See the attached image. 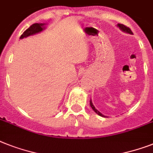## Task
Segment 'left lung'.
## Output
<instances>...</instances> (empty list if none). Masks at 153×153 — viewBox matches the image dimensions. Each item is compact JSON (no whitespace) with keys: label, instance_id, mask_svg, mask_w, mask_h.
Returning a JSON list of instances; mask_svg holds the SVG:
<instances>
[{"label":"left lung","instance_id":"obj_1","mask_svg":"<svg viewBox=\"0 0 153 153\" xmlns=\"http://www.w3.org/2000/svg\"><path fill=\"white\" fill-rule=\"evenodd\" d=\"M118 27H120V29H121L122 30H123V31L126 32V33H133V32L131 31V30H130L128 27H126V26H125V25L120 24V23H119V24H118ZM90 106H91V108H93V110H94V111H95V112H96L97 114V115H100V116H103V117H105V115H102V114H101V113H100V111H97V109L95 108V107L94 106V105H93V103H92L91 100H90Z\"/></svg>","mask_w":153,"mask_h":153}]
</instances>
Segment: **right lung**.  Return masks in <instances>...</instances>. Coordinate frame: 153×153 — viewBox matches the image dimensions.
<instances>
[{"instance_id":"1","label":"right lung","mask_w":153,"mask_h":153,"mask_svg":"<svg viewBox=\"0 0 153 153\" xmlns=\"http://www.w3.org/2000/svg\"><path fill=\"white\" fill-rule=\"evenodd\" d=\"M44 23H33L30 27L25 30L23 34L20 36V39L23 38H27L30 35H33L34 33H37L38 32H41L44 29Z\"/></svg>"}]
</instances>
